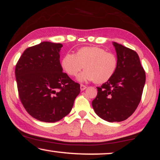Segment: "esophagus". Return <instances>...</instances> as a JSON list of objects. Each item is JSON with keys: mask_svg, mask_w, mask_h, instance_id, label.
Segmentation results:
<instances>
[{"mask_svg": "<svg viewBox=\"0 0 160 160\" xmlns=\"http://www.w3.org/2000/svg\"><path fill=\"white\" fill-rule=\"evenodd\" d=\"M86 88H87V87H86V86H85V85H82V84L80 85V90H81V91L85 90Z\"/></svg>", "mask_w": 160, "mask_h": 160, "instance_id": "34e87169", "label": "esophagus"}]
</instances>
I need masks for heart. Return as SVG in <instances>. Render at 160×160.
<instances>
[{"label":"heart","instance_id":"1","mask_svg":"<svg viewBox=\"0 0 160 160\" xmlns=\"http://www.w3.org/2000/svg\"><path fill=\"white\" fill-rule=\"evenodd\" d=\"M62 70L68 76H78L80 82L95 81L106 82L115 74L118 68V60L113 53L106 52L98 47H84L75 54L66 53L61 60Z\"/></svg>","mask_w":160,"mask_h":160}]
</instances>
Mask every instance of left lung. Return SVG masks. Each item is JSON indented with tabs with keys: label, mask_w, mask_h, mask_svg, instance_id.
<instances>
[{
	"label": "left lung",
	"mask_w": 160,
	"mask_h": 160,
	"mask_svg": "<svg viewBox=\"0 0 160 160\" xmlns=\"http://www.w3.org/2000/svg\"><path fill=\"white\" fill-rule=\"evenodd\" d=\"M118 60L115 74L97 87L98 94L92 102L97 115L108 122H121L135 112L145 84L144 70L136 52L113 42Z\"/></svg>",
	"instance_id": "left-lung-1"
}]
</instances>
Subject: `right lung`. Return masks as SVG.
Masks as SVG:
<instances>
[{"instance_id":"add662e5","label":"right lung","mask_w":160,"mask_h":160,"mask_svg":"<svg viewBox=\"0 0 160 160\" xmlns=\"http://www.w3.org/2000/svg\"><path fill=\"white\" fill-rule=\"evenodd\" d=\"M63 45L49 41L28 47L16 65L19 98L37 120L55 122L72 109L80 86L62 72L60 50Z\"/></svg>"}]
</instances>
